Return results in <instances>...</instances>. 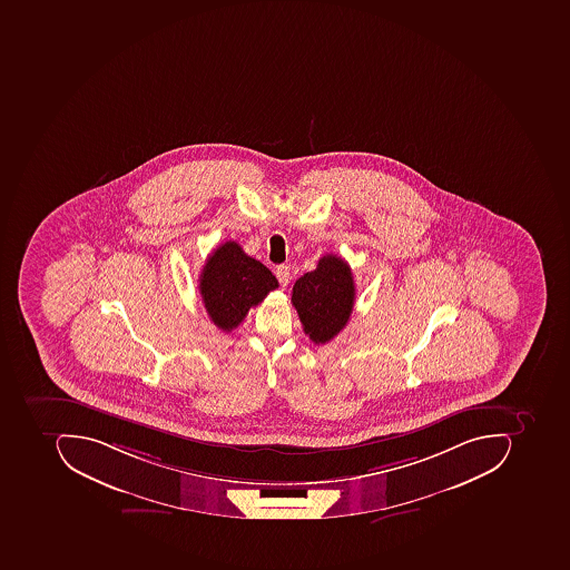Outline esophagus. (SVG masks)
Returning <instances> with one entry per match:
<instances>
[{
    "mask_svg": "<svg viewBox=\"0 0 570 570\" xmlns=\"http://www.w3.org/2000/svg\"><path fill=\"white\" fill-rule=\"evenodd\" d=\"M276 277L283 286H286V284L289 283V267H287V265H279V267L276 268Z\"/></svg>",
    "mask_w": 570,
    "mask_h": 570,
    "instance_id": "34e87169",
    "label": "esophagus"
}]
</instances>
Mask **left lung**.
<instances>
[{
    "label": "left lung",
    "mask_w": 570,
    "mask_h": 570,
    "mask_svg": "<svg viewBox=\"0 0 570 570\" xmlns=\"http://www.w3.org/2000/svg\"><path fill=\"white\" fill-rule=\"evenodd\" d=\"M354 298L356 287L350 265L337 255H325L315 271L294 283L291 303L305 334L313 343L325 344L346 327Z\"/></svg>",
    "instance_id": "1"
}]
</instances>
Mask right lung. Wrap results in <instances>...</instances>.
<instances>
[{
	"label": "right lung",
	"mask_w": 570,
	"mask_h": 570,
	"mask_svg": "<svg viewBox=\"0 0 570 570\" xmlns=\"http://www.w3.org/2000/svg\"><path fill=\"white\" fill-rule=\"evenodd\" d=\"M198 281L205 309L224 332L238 327L249 308L279 287L276 276L262 262L248 257L236 242L223 243L214 249Z\"/></svg>",
	"instance_id": "1"
}]
</instances>
